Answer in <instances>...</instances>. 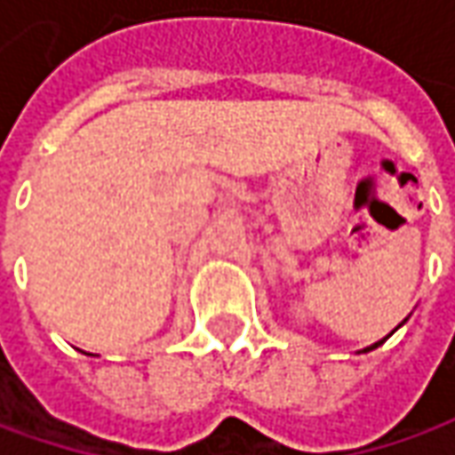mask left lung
Wrapping results in <instances>:
<instances>
[{
    "mask_svg": "<svg viewBox=\"0 0 455 455\" xmlns=\"http://www.w3.org/2000/svg\"><path fill=\"white\" fill-rule=\"evenodd\" d=\"M385 339H387V337H385ZM382 339V341H385ZM382 341H377V344H372V347H367V349H364V352H370V349H375V347H379V344H382Z\"/></svg>",
    "mask_w": 455,
    "mask_h": 455,
    "instance_id": "8db88e82",
    "label": "left lung"
}]
</instances>
